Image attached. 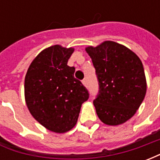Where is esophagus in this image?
Instances as JSON below:
<instances>
[{"label":"esophagus","mask_w":160,"mask_h":160,"mask_svg":"<svg viewBox=\"0 0 160 160\" xmlns=\"http://www.w3.org/2000/svg\"><path fill=\"white\" fill-rule=\"evenodd\" d=\"M82 83H83L84 86H86V87L88 86V80H87V78H85V79L82 80Z\"/></svg>","instance_id":"1"}]
</instances>
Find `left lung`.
Here are the masks:
<instances>
[{
  "mask_svg": "<svg viewBox=\"0 0 160 160\" xmlns=\"http://www.w3.org/2000/svg\"><path fill=\"white\" fill-rule=\"evenodd\" d=\"M96 70L98 93L93 104L98 118L108 125L130 119L144 99L147 82L142 62L127 47L105 41L87 47Z\"/></svg>",
  "mask_w": 160,
  "mask_h": 160,
  "instance_id": "8db88e82",
  "label": "left lung"
}]
</instances>
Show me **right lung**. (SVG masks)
Segmentation results:
<instances>
[{
	"label": "right lung",
	"instance_id": "obj_1",
	"mask_svg": "<svg viewBox=\"0 0 160 160\" xmlns=\"http://www.w3.org/2000/svg\"><path fill=\"white\" fill-rule=\"evenodd\" d=\"M73 48L54 45L43 49L31 63L25 79V97L31 114L56 133H65L76 124L81 104L89 92L68 66Z\"/></svg>",
	"mask_w": 160,
	"mask_h": 160
}]
</instances>
